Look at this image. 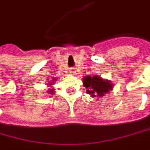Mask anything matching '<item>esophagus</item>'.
I'll use <instances>...</instances> for the list:
<instances>
[{
  "instance_id": "esophagus-1",
  "label": "esophagus",
  "mask_w": 150,
  "mask_h": 150,
  "mask_svg": "<svg viewBox=\"0 0 150 150\" xmlns=\"http://www.w3.org/2000/svg\"><path fill=\"white\" fill-rule=\"evenodd\" d=\"M70 72H71V73H73V71H70Z\"/></svg>"
}]
</instances>
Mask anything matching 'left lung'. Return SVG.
Listing matches in <instances>:
<instances>
[{
	"label": "left lung",
	"instance_id": "8db88e82",
	"mask_svg": "<svg viewBox=\"0 0 150 150\" xmlns=\"http://www.w3.org/2000/svg\"><path fill=\"white\" fill-rule=\"evenodd\" d=\"M83 85L86 87L87 92L91 95L92 97L103 96L104 94L108 93L112 90V83L108 80H103L98 76L85 77L83 79Z\"/></svg>",
	"mask_w": 150,
	"mask_h": 150
}]
</instances>
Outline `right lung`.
Segmentation results:
<instances>
[{
    "label": "right lung",
    "instance_id": "add662e5",
    "mask_svg": "<svg viewBox=\"0 0 150 150\" xmlns=\"http://www.w3.org/2000/svg\"><path fill=\"white\" fill-rule=\"evenodd\" d=\"M54 90H53V89H52V90H49V91H48V93H49V94H52V92H54Z\"/></svg>",
    "mask_w": 150,
    "mask_h": 150
}]
</instances>
